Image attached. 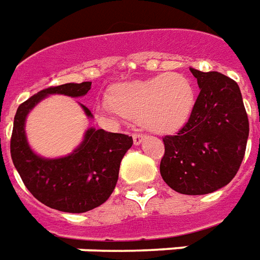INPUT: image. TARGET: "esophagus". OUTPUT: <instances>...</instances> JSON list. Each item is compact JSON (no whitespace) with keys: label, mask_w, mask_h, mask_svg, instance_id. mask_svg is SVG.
I'll use <instances>...</instances> for the list:
<instances>
[{"label":"esophagus","mask_w":260,"mask_h":260,"mask_svg":"<svg viewBox=\"0 0 260 260\" xmlns=\"http://www.w3.org/2000/svg\"><path fill=\"white\" fill-rule=\"evenodd\" d=\"M133 141H134V145H140L142 141H144V136L142 134H134L133 136Z\"/></svg>","instance_id":"obj_1"}]
</instances>
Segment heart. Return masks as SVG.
I'll use <instances>...</instances> for the list:
<instances>
[{
	"label": "heart",
	"instance_id": "1",
	"mask_svg": "<svg viewBox=\"0 0 260 260\" xmlns=\"http://www.w3.org/2000/svg\"><path fill=\"white\" fill-rule=\"evenodd\" d=\"M194 103L192 81L179 72H169L115 86L109 104L97 105V111L109 120L122 115L151 132L169 134L188 123Z\"/></svg>",
	"mask_w": 260,
	"mask_h": 260
}]
</instances>
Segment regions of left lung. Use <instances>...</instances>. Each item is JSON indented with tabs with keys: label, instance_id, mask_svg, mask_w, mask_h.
<instances>
[{
	"label": "left lung",
	"instance_id": "obj_1",
	"mask_svg": "<svg viewBox=\"0 0 260 260\" xmlns=\"http://www.w3.org/2000/svg\"><path fill=\"white\" fill-rule=\"evenodd\" d=\"M200 93L192 116L175 136H166L160 174L182 194H207L234 178L249 134L239 85L220 72L190 68Z\"/></svg>",
	"mask_w": 260,
	"mask_h": 260
}]
</instances>
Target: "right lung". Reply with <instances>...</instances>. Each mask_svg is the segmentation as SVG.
Wrapping results in <instances>:
<instances>
[{"instance_id": "right-lung-1", "label": "right lung", "mask_w": 260, "mask_h": 260, "mask_svg": "<svg viewBox=\"0 0 260 260\" xmlns=\"http://www.w3.org/2000/svg\"><path fill=\"white\" fill-rule=\"evenodd\" d=\"M91 82L48 87L30 97L15 115L11 156L26 188L42 204L71 214L90 211L108 200L119 177L123 156L132 148L126 134L89 127L79 145L61 157H44L32 151L26 134V119L35 105L52 94L78 99L87 94ZM87 116L90 109L81 104Z\"/></svg>"}]
</instances>
